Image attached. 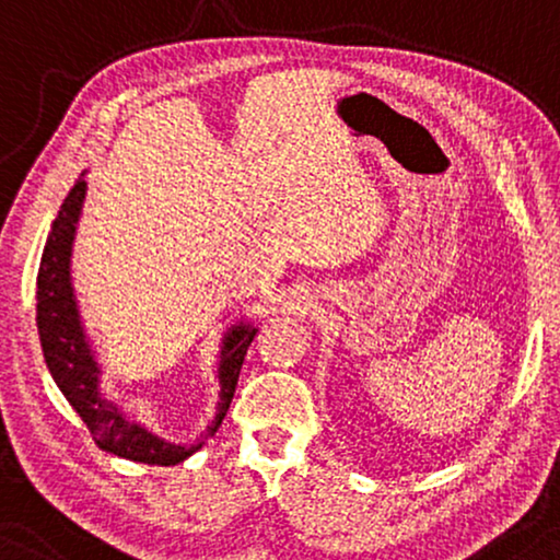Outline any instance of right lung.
<instances>
[{"mask_svg":"<svg viewBox=\"0 0 560 560\" xmlns=\"http://www.w3.org/2000/svg\"><path fill=\"white\" fill-rule=\"evenodd\" d=\"M86 171L71 186L69 197L63 199L58 218L50 225L46 248H43L40 271H37V335H40L43 358L54 376V382L69 405L92 432L94 443L102 451L115 453L119 458L138 460L148 466H174L182 464L202 448L205 441L218 432L225 420L230 401H233L237 376H241L243 358L248 353L250 340L256 338L258 327L241 319L222 332L218 353V382L220 401L218 415L207 428L202 441L194 445L171 443L155 435L151 428L136 420L102 392V361L92 338H89L84 317H81L77 289L71 279V253L77 241V225L81 207L86 199Z\"/></svg>","mask_w":560,"mask_h":560,"instance_id":"right-lung-1","label":"right lung"}]
</instances>
